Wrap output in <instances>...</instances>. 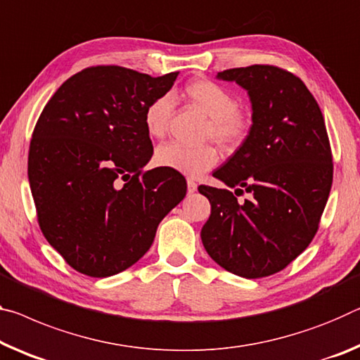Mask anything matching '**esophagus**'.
<instances>
[{
	"instance_id": "esophagus-1",
	"label": "esophagus",
	"mask_w": 360,
	"mask_h": 360,
	"mask_svg": "<svg viewBox=\"0 0 360 360\" xmlns=\"http://www.w3.org/2000/svg\"><path fill=\"white\" fill-rule=\"evenodd\" d=\"M195 191H197V182H195V181H192V179L187 181V192H189V193H193Z\"/></svg>"
}]
</instances>
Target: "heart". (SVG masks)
Segmentation results:
<instances>
[{
    "instance_id": "heart-1",
    "label": "heart",
    "mask_w": 360,
    "mask_h": 360,
    "mask_svg": "<svg viewBox=\"0 0 360 360\" xmlns=\"http://www.w3.org/2000/svg\"><path fill=\"white\" fill-rule=\"evenodd\" d=\"M181 98L187 104L207 115L202 129V141H211L222 152L232 153L240 149L248 139L253 127L250 112L237 105V98L231 89L213 79H192L181 89ZM173 101L169 96H158L147 104L144 110V127L150 138L160 139L168 133L173 120ZM219 155L213 144L187 147L169 142L160 146L155 152L158 167L181 173L189 178H198L214 168Z\"/></svg>"
}]
</instances>
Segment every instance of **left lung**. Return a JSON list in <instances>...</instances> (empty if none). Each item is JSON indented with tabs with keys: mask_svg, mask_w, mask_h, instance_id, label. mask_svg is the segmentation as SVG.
<instances>
[{
	"mask_svg": "<svg viewBox=\"0 0 360 360\" xmlns=\"http://www.w3.org/2000/svg\"><path fill=\"white\" fill-rule=\"evenodd\" d=\"M218 78L248 91L253 127L213 173L226 189L198 187L211 203L202 242L226 271L267 277L298 258L319 229L333 182L327 128L317 101L292 72L250 65L219 72ZM245 193L249 197L238 202Z\"/></svg>",
	"mask_w": 360,
	"mask_h": 360,
	"instance_id": "left-lung-1",
	"label": "left lung"
}]
</instances>
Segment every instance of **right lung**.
Wrapping results in <instances>:
<instances>
[{"label": "right lung", "mask_w": 360, "mask_h": 360, "mask_svg": "<svg viewBox=\"0 0 360 360\" xmlns=\"http://www.w3.org/2000/svg\"><path fill=\"white\" fill-rule=\"evenodd\" d=\"M178 73L153 78L118 65L88 67L62 83L38 118L28 181L39 229L84 276L133 266L186 197L181 173L144 169L153 153L144 110Z\"/></svg>", "instance_id": "add662e5"}]
</instances>
